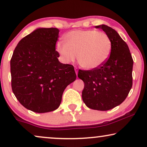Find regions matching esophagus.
<instances>
[{"label": "esophagus", "instance_id": "obj_1", "mask_svg": "<svg viewBox=\"0 0 147 147\" xmlns=\"http://www.w3.org/2000/svg\"><path fill=\"white\" fill-rule=\"evenodd\" d=\"M75 71H76V75H78V69L76 67H75Z\"/></svg>", "mask_w": 147, "mask_h": 147}]
</instances>
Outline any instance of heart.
<instances>
[{"mask_svg":"<svg viewBox=\"0 0 147 147\" xmlns=\"http://www.w3.org/2000/svg\"><path fill=\"white\" fill-rule=\"evenodd\" d=\"M65 43L57 44V51L66 63L74 61L78 55L82 67L93 69L99 67L109 58L112 42L104 32L94 29L76 30L64 36Z\"/></svg>","mask_w":147,"mask_h":147,"instance_id":"1","label":"heart"}]
</instances>
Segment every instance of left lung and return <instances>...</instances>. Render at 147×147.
<instances>
[{
  "mask_svg": "<svg viewBox=\"0 0 147 147\" xmlns=\"http://www.w3.org/2000/svg\"><path fill=\"white\" fill-rule=\"evenodd\" d=\"M109 36L112 51L103 65L91 70L78 71L83 80L82 100L88 108L106 111L124 101L132 86L133 59L127 44L112 28L105 25L96 26Z\"/></svg>",
  "mask_w": 147,
  "mask_h": 147,
  "instance_id": "obj_1",
  "label": "left lung"
}]
</instances>
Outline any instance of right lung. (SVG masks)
Masks as SVG:
<instances>
[{"instance_id": "obj_1", "label": "right lung", "mask_w": 147, "mask_h": 147, "mask_svg": "<svg viewBox=\"0 0 147 147\" xmlns=\"http://www.w3.org/2000/svg\"><path fill=\"white\" fill-rule=\"evenodd\" d=\"M59 31L35 30L19 42L11 59L13 92L24 107L37 113L58 108L64 90L76 79L74 66L58 60Z\"/></svg>"}]
</instances>
